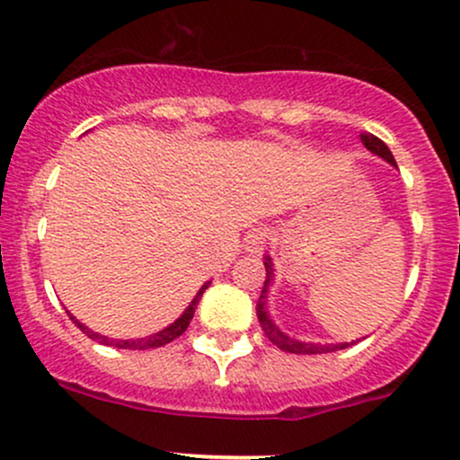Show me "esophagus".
<instances>
[{
  "label": "esophagus",
  "instance_id": "1",
  "mask_svg": "<svg viewBox=\"0 0 460 460\" xmlns=\"http://www.w3.org/2000/svg\"><path fill=\"white\" fill-rule=\"evenodd\" d=\"M268 240H270V234H268L266 226H257V229L248 231V235L244 237V246L248 252H261Z\"/></svg>",
  "mask_w": 460,
  "mask_h": 460
}]
</instances>
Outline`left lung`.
<instances>
[{"mask_svg":"<svg viewBox=\"0 0 460 460\" xmlns=\"http://www.w3.org/2000/svg\"><path fill=\"white\" fill-rule=\"evenodd\" d=\"M361 142H363V146H366L367 151L376 153V155L385 157V160L395 166L392 151L387 149V145H385L381 138H376V136H372V134H361ZM263 263H266V283H263L260 305H257V318H260L263 332H266V337L272 341L274 346L281 348V350H285V352H294V355H322V352L344 350V348L355 344V341H350V344L346 341V344H329V346L305 344V341H296V340H292V337L283 335V332L272 324V320L268 318V314H266V289H268V283H270V277H272V266H270V260H266Z\"/></svg>","mask_w":460,"mask_h":460,"instance_id":"8db88e82","label":"left lung"}]
</instances>
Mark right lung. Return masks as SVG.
I'll list each match as a JSON object with an SVG mask.
<instances>
[{"mask_svg": "<svg viewBox=\"0 0 460 460\" xmlns=\"http://www.w3.org/2000/svg\"><path fill=\"white\" fill-rule=\"evenodd\" d=\"M208 285H209V283H205L203 288L199 289L197 298H194L192 303H190V307H188L186 311H183L181 318L172 322V324L168 326V329H164V331H160V332H155V335H151V337H142V340H110V337H105V335H97V332H93L91 329H86V326H84L82 322H77L75 318H73L71 314H68V315H71V320L75 322V324L79 326V329H82L84 332H86V335L91 337V340H97L99 344H103V346L125 348V350H146V348H160V346L171 344V341H172V340H177V337L181 335V332H186L188 324H190V320H192V315H194V309H197V305H199L200 294H203L205 289H208Z\"/></svg>", "mask_w": 460, "mask_h": 460, "instance_id": "1", "label": "right lung"}]
</instances>
